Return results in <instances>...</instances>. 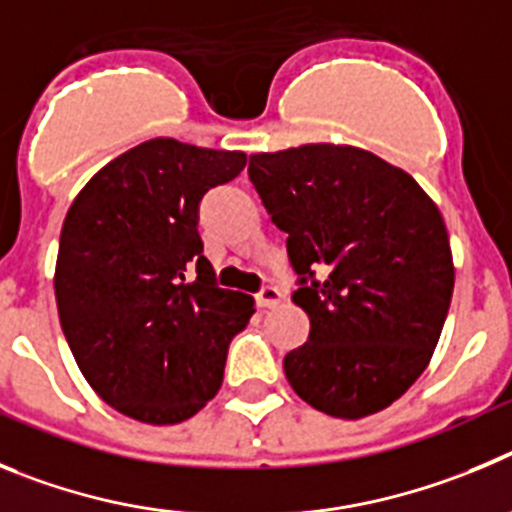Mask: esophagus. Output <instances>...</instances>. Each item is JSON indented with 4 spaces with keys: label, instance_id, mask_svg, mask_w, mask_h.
<instances>
[{
    "label": "esophagus",
    "instance_id": "34e87169",
    "mask_svg": "<svg viewBox=\"0 0 512 512\" xmlns=\"http://www.w3.org/2000/svg\"><path fill=\"white\" fill-rule=\"evenodd\" d=\"M280 298H283L280 296V290L273 288V285H267V288H262L260 293H257L255 301L260 308H275L280 303Z\"/></svg>",
    "mask_w": 512,
    "mask_h": 512
}]
</instances>
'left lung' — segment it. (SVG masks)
<instances>
[{
    "instance_id": "left-lung-1",
    "label": "left lung",
    "mask_w": 512,
    "mask_h": 512,
    "mask_svg": "<svg viewBox=\"0 0 512 512\" xmlns=\"http://www.w3.org/2000/svg\"><path fill=\"white\" fill-rule=\"evenodd\" d=\"M250 181L278 229L308 313L285 354L290 388L316 411L365 418L431 362L454 290L439 206L405 170L352 145L250 155Z\"/></svg>"
}]
</instances>
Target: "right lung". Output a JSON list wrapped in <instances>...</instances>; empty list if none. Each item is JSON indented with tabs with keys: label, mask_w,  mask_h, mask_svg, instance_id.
<instances>
[{
	"label": "right lung",
	"mask_w": 512,
	"mask_h": 512,
	"mask_svg": "<svg viewBox=\"0 0 512 512\" xmlns=\"http://www.w3.org/2000/svg\"><path fill=\"white\" fill-rule=\"evenodd\" d=\"M245 165L239 150L155 137L104 165L73 199L55 301L78 370L114 411L170 426L222 388L229 342L255 301L214 283L196 227L204 193Z\"/></svg>",
	"instance_id": "obj_1"
}]
</instances>
